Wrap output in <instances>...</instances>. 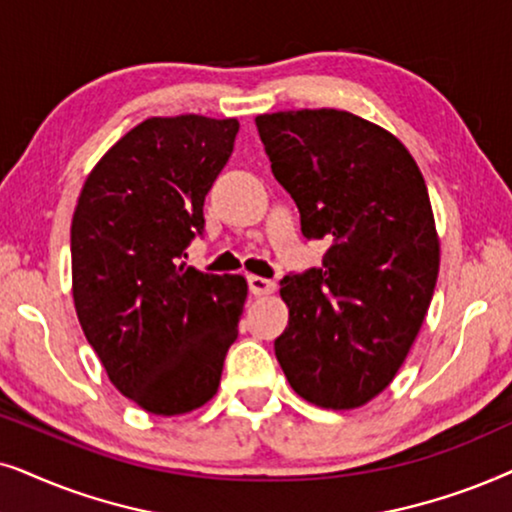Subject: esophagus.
Here are the masks:
<instances>
[{
	"label": "esophagus",
	"mask_w": 512,
	"mask_h": 512,
	"mask_svg": "<svg viewBox=\"0 0 512 512\" xmlns=\"http://www.w3.org/2000/svg\"><path fill=\"white\" fill-rule=\"evenodd\" d=\"M248 288L252 295H271L276 290V283L271 278H262V276H248Z\"/></svg>",
	"instance_id": "34e87169"
}]
</instances>
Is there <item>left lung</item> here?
<instances>
[{
    "label": "left lung",
    "instance_id": "left-lung-1",
    "mask_svg": "<svg viewBox=\"0 0 512 512\" xmlns=\"http://www.w3.org/2000/svg\"><path fill=\"white\" fill-rule=\"evenodd\" d=\"M255 124L302 234L330 243L323 267L281 281L290 320L276 358L309 403L360 407L405 363L438 281L424 175L393 133L342 109L260 114Z\"/></svg>",
    "mask_w": 512,
    "mask_h": 512
}]
</instances>
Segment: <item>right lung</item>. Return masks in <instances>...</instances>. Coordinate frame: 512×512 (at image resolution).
Here are the masks:
<instances>
[{"label":"right lung","mask_w":512,"mask_h":512,"mask_svg":"<svg viewBox=\"0 0 512 512\" xmlns=\"http://www.w3.org/2000/svg\"><path fill=\"white\" fill-rule=\"evenodd\" d=\"M236 119L152 117L95 163L72 217V297L109 381L175 417L217 393L248 283L187 267Z\"/></svg>","instance_id":"add662e5"}]
</instances>
